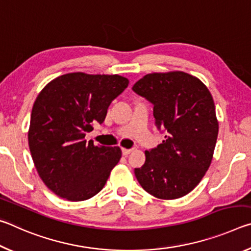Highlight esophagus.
Listing matches in <instances>:
<instances>
[{
	"label": "esophagus",
	"mask_w": 251,
	"mask_h": 251,
	"mask_svg": "<svg viewBox=\"0 0 251 251\" xmlns=\"http://www.w3.org/2000/svg\"><path fill=\"white\" fill-rule=\"evenodd\" d=\"M131 151H133L131 148H122V154L124 156H128Z\"/></svg>",
	"instance_id": "obj_1"
}]
</instances>
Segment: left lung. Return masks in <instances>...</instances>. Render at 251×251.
I'll list each match as a JSON object with an SVG mask.
<instances>
[{"instance_id":"8db88e82","label":"left lung","mask_w":251,"mask_h":251,"mask_svg":"<svg viewBox=\"0 0 251 251\" xmlns=\"http://www.w3.org/2000/svg\"><path fill=\"white\" fill-rule=\"evenodd\" d=\"M136 94L154 106L155 125L165 141L145 151L135 168L144 189L160 199L185 196L210 166L218 136L215 104L198 78L184 73L147 74L133 86Z\"/></svg>"}]
</instances>
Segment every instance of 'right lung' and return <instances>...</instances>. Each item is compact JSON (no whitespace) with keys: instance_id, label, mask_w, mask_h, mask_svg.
I'll use <instances>...</instances> for the list:
<instances>
[{"instance_id":"add662e5","label":"right lung","mask_w":251,"mask_h":251,"mask_svg":"<svg viewBox=\"0 0 251 251\" xmlns=\"http://www.w3.org/2000/svg\"><path fill=\"white\" fill-rule=\"evenodd\" d=\"M128 86L120 75L70 73L53 79L33 105L28 130L31 155L44 184L67 201L100 192L120 161V147L95 146L85 136L104 122L110 103Z\"/></svg>"}]
</instances>
